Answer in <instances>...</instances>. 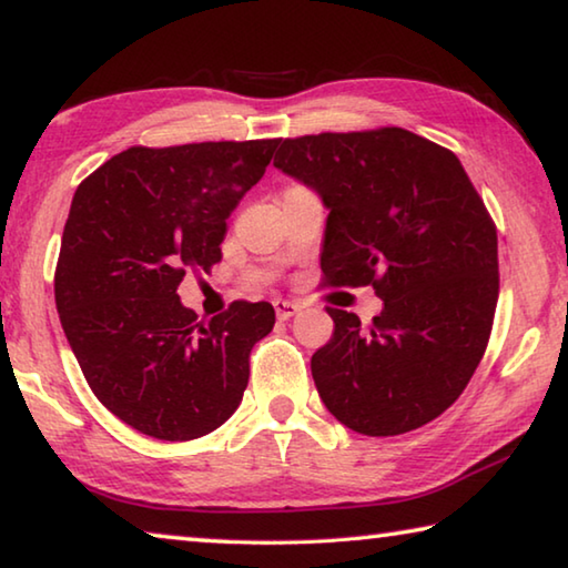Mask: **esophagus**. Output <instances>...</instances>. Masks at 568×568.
Returning a JSON list of instances; mask_svg holds the SVG:
<instances>
[{
	"instance_id": "esophagus-1",
	"label": "esophagus",
	"mask_w": 568,
	"mask_h": 568,
	"mask_svg": "<svg viewBox=\"0 0 568 568\" xmlns=\"http://www.w3.org/2000/svg\"><path fill=\"white\" fill-rule=\"evenodd\" d=\"M275 305V315H277V321H287V318H293V315L301 311V305L297 303H291V301H275L273 303Z\"/></svg>"
}]
</instances>
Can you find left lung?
Listing matches in <instances>:
<instances>
[{"instance_id":"obj_1","label":"left lung","mask_w":568,"mask_h":568,"mask_svg":"<svg viewBox=\"0 0 568 568\" xmlns=\"http://www.w3.org/2000/svg\"><path fill=\"white\" fill-rule=\"evenodd\" d=\"M273 165L331 210L323 285H373L368 333L328 307L333 338L313 353L315 388L363 436L438 418L468 386L498 301L496 225L454 152L403 128L281 140Z\"/></svg>"}]
</instances>
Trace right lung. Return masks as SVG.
<instances>
[{
	"label": "right lung",
	"instance_id": "add662e5",
	"mask_svg": "<svg viewBox=\"0 0 568 568\" xmlns=\"http://www.w3.org/2000/svg\"><path fill=\"white\" fill-rule=\"evenodd\" d=\"M277 140L130 148L80 182L64 223L54 303L94 396L140 434L192 440L233 416L271 303L210 323L180 303L190 271L220 263L230 213Z\"/></svg>",
	"mask_w": 568,
	"mask_h": 568
}]
</instances>
